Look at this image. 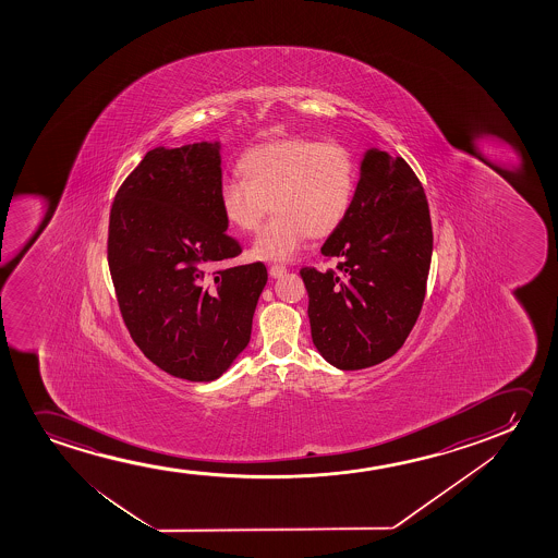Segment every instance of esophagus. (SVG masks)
I'll list each match as a JSON object with an SVG mask.
<instances>
[{
	"instance_id": "esophagus-1",
	"label": "esophagus",
	"mask_w": 558,
	"mask_h": 558,
	"mask_svg": "<svg viewBox=\"0 0 558 558\" xmlns=\"http://www.w3.org/2000/svg\"><path fill=\"white\" fill-rule=\"evenodd\" d=\"M268 272H270L272 278H280V276L288 272V268L283 267V265H272V267L268 268Z\"/></svg>"
}]
</instances>
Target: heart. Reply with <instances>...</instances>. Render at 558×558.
Here are the masks:
<instances>
[{"label": "heart", "mask_w": 558, "mask_h": 558, "mask_svg": "<svg viewBox=\"0 0 558 558\" xmlns=\"http://www.w3.org/2000/svg\"><path fill=\"white\" fill-rule=\"evenodd\" d=\"M240 179L219 189L222 217L242 234L257 232L270 207L272 221L253 244L259 259H286L306 238L333 234L354 199L359 160L339 141L290 137L255 146L240 158Z\"/></svg>", "instance_id": "b5f03b06"}]
</instances>
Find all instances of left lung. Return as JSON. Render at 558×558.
I'll list each match as a JSON object with an SVG mask.
<instances>
[{
    "label": "left lung",
    "instance_id": "obj_1",
    "mask_svg": "<svg viewBox=\"0 0 558 558\" xmlns=\"http://www.w3.org/2000/svg\"><path fill=\"white\" fill-rule=\"evenodd\" d=\"M322 255L336 268H301L314 347L339 369L381 364L417 322L433 255L427 196L404 158L367 150L349 215Z\"/></svg>",
    "mask_w": 558,
    "mask_h": 558
}]
</instances>
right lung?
<instances>
[{
	"instance_id": "1",
	"label": "right lung",
	"mask_w": 558,
	"mask_h": 558,
	"mask_svg": "<svg viewBox=\"0 0 558 558\" xmlns=\"http://www.w3.org/2000/svg\"><path fill=\"white\" fill-rule=\"evenodd\" d=\"M221 145L158 146L116 192L108 267L131 339L173 377L214 381L252 337L263 263L219 267L242 247L222 217Z\"/></svg>"
}]
</instances>
